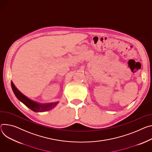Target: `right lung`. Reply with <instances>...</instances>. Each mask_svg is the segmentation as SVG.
<instances>
[{"label": "right lung", "mask_w": 152, "mask_h": 152, "mask_svg": "<svg viewBox=\"0 0 152 152\" xmlns=\"http://www.w3.org/2000/svg\"><path fill=\"white\" fill-rule=\"evenodd\" d=\"M11 87L12 91L15 93V96L17 98L21 101L23 104H25L27 107H28L30 109L33 110V112H44L48 111V110H51V108H54L56 106L59 102H51V103H47V104H42L39 103L36 101H33L28 98H27L24 94H23L20 91L18 90V89L14 85L13 82L11 81Z\"/></svg>", "instance_id": "1"}]
</instances>
